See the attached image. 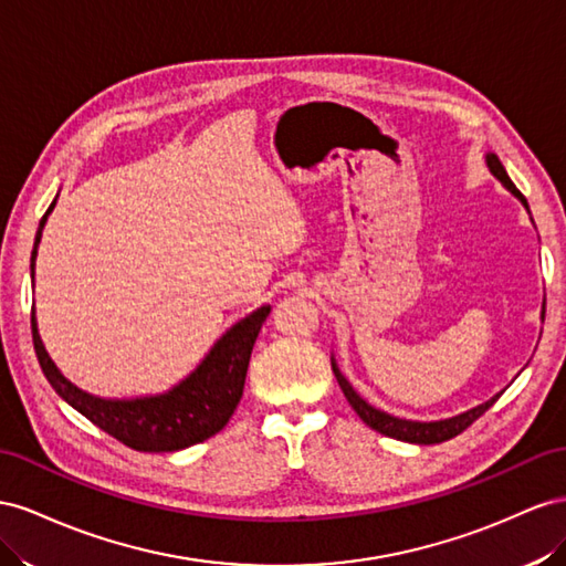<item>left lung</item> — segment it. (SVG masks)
Instances as JSON below:
<instances>
[{
	"mask_svg": "<svg viewBox=\"0 0 566 566\" xmlns=\"http://www.w3.org/2000/svg\"><path fill=\"white\" fill-rule=\"evenodd\" d=\"M486 164H489V168H491V172L497 177L500 182H503L516 199H520L526 208H528V203H526V199H524V193L514 187V182L510 180V175L505 172V168H503V164H500V158L495 156V154H489L486 156ZM543 317H545V303H543ZM332 369H334V377H336V381H338V386H342V391H344V396H346V400L350 402V408L358 412V417L363 419V422L367 424V427H373L375 431H379V433H384V436H391V439H398V441H408V443H419V446H431V443H443V441H450V439H455L458 433H462L467 427H472L476 419L486 412L493 402L500 398V394L497 396H493L491 400H486V402H481V406H476V408H472V410H467V412H462V415H458V417H450V419H441V422H410V419H398V417H394V415H386V412H381V410H377V408H373L369 406L367 400H363L358 394L353 391V386L348 384V379L338 373V367H336V363H332Z\"/></svg>",
	"mask_w": 566,
	"mask_h": 566,
	"instance_id": "left-lung-1",
	"label": "left lung"
}]
</instances>
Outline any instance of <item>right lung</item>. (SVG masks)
I'll return each mask as SVG.
<instances>
[{
	"label": "right lung",
	"instance_id": "right-lung-1",
	"mask_svg": "<svg viewBox=\"0 0 566 566\" xmlns=\"http://www.w3.org/2000/svg\"><path fill=\"white\" fill-rule=\"evenodd\" d=\"M52 208L54 201L50 211ZM50 211H46V216H50ZM46 216L40 222L35 249H32L30 258L32 277H35V255ZM268 313L270 305H263V308L237 322L228 334H222L220 342L206 355V360L182 384H177L172 391L135 400H104L80 391L77 386L59 373L50 355H46L38 334L35 315H32L30 325L42 373L69 406L127 448L139 450V453H172V450H182L211 439L230 422L239 406V398L244 394L251 350Z\"/></svg>",
	"mask_w": 566,
	"mask_h": 566
}]
</instances>
